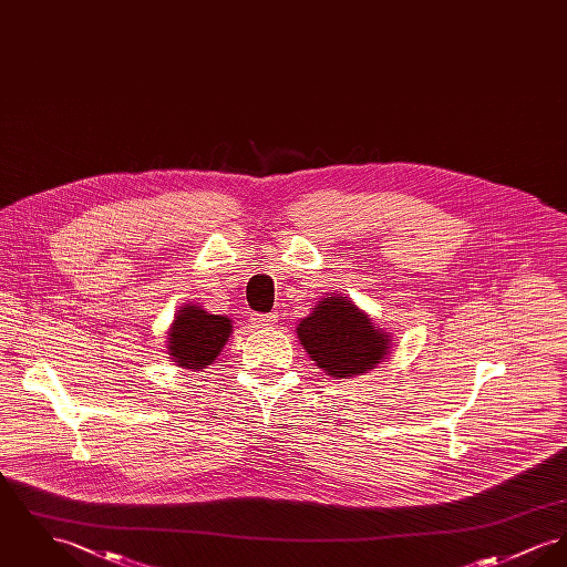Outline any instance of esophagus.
Segmentation results:
<instances>
[{"instance_id": "esophagus-1", "label": "esophagus", "mask_w": 567, "mask_h": 567, "mask_svg": "<svg viewBox=\"0 0 567 567\" xmlns=\"http://www.w3.org/2000/svg\"><path fill=\"white\" fill-rule=\"evenodd\" d=\"M249 322L254 327H258V329H268V327H272L277 322V313H251Z\"/></svg>"}]
</instances>
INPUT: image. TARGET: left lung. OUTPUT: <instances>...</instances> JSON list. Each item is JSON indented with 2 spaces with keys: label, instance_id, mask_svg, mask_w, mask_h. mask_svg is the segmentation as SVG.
I'll return each instance as SVG.
<instances>
[{
  "label": "left lung",
  "instance_id": "obj_1",
  "mask_svg": "<svg viewBox=\"0 0 567 567\" xmlns=\"http://www.w3.org/2000/svg\"><path fill=\"white\" fill-rule=\"evenodd\" d=\"M297 336L311 361L333 378L365 374L389 352V336L340 295L313 305Z\"/></svg>",
  "mask_w": 567,
  "mask_h": 567
}]
</instances>
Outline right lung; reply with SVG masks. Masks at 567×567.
Returning a JSON list of instances; mask_svg holds the SVG:
<instances>
[{"label": "right lung", "instance_id": "right-lung-1", "mask_svg": "<svg viewBox=\"0 0 567 567\" xmlns=\"http://www.w3.org/2000/svg\"><path fill=\"white\" fill-rule=\"evenodd\" d=\"M231 333V320L226 316L208 313L195 305L178 311L169 329V354L174 363L187 370H204L210 365Z\"/></svg>", "mask_w": 567, "mask_h": 567}]
</instances>
